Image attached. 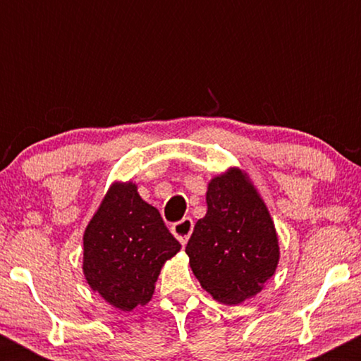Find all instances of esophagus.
<instances>
[{
	"label": "esophagus",
	"mask_w": 361,
	"mask_h": 361,
	"mask_svg": "<svg viewBox=\"0 0 361 361\" xmlns=\"http://www.w3.org/2000/svg\"><path fill=\"white\" fill-rule=\"evenodd\" d=\"M171 233L175 234V238L181 244H186V241H188L190 235H192V233H193V219L185 217V219H181V221L175 222L171 226Z\"/></svg>",
	"instance_id": "1"
}]
</instances>
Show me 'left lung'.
<instances>
[{"label":"left lung","mask_w":361,"mask_h":361,"mask_svg":"<svg viewBox=\"0 0 361 361\" xmlns=\"http://www.w3.org/2000/svg\"><path fill=\"white\" fill-rule=\"evenodd\" d=\"M207 214L195 224L186 255L204 290L227 305L261 292L279 264V239L267 207L239 169L215 176Z\"/></svg>","instance_id":"1"}]
</instances>
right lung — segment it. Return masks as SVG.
Instances as JSON below:
<instances>
[{"label": "right lung", "instance_id": "obj_1", "mask_svg": "<svg viewBox=\"0 0 361 361\" xmlns=\"http://www.w3.org/2000/svg\"><path fill=\"white\" fill-rule=\"evenodd\" d=\"M82 241L90 287L122 310L151 300L161 267L181 247L132 183L111 186Z\"/></svg>", "mask_w": 361, "mask_h": 361}]
</instances>
